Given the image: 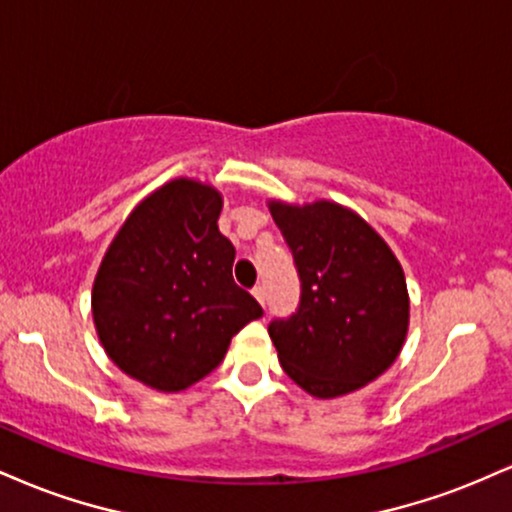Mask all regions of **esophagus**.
Masks as SVG:
<instances>
[{"mask_svg": "<svg viewBox=\"0 0 512 512\" xmlns=\"http://www.w3.org/2000/svg\"><path fill=\"white\" fill-rule=\"evenodd\" d=\"M252 296H255L257 303L264 308V303H267V291H264V286H255V289H252Z\"/></svg>", "mask_w": 512, "mask_h": 512, "instance_id": "1", "label": "esophagus"}]
</instances>
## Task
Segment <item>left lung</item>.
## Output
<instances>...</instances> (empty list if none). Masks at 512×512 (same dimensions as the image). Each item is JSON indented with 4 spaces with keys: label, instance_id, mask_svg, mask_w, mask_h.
I'll list each match as a JSON object with an SVG mask.
<instances>
[{
    "label": "left lung",
    "instance_id": "1",
    "mask_svg": "<svg viewBox=\"0 0 512 512\" xmlns=\"http://www.w3.org/2000/svg\"><path fill=\"white\" fill-rule=\"evenodd\" d=\"M269 211L301 276L298 310L269 325L281 368L317 399L361 390L397 361L407 339L402 264L366 219L330 199H269Z\"/></svg>",
    "mask_w": 512,
    "mask_h": 512
}]
</instances>
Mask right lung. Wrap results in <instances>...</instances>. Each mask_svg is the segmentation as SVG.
<instances>
[{"instance_id": "1", "label": "right lung", "mask_w": 512, "mask_h": 512, "mask_svg": "<svg viewBox=\"0 0 512 512\" xmlns=\"http://www.w3.org/2000/svg\"><path fill=\"white\" fill-rule=\"evenodd\" d=\"M216 187L175 178L144 197L93 279V325L105 354L158 392L199 383L262 308L233 281L236 248L221 236Z\"/></svg>"}]
</instances>
